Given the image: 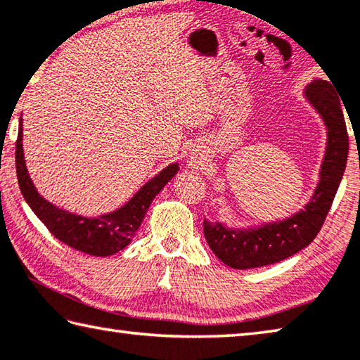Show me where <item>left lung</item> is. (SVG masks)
I'll use <instances>...</instances> for the list:
<instances>
[{"instance_id":"obj_1","label":"left lung","mask_w":360,"mask_h":360,"mask_svg":"<svg viewBox=\"0 0 360 360\" xmlns=\"http://www.w3.org/2000/svg\"><path fill=\"white\" fill-rule=\"evenodd\" d=\"M333 83L312 79L304 91L327 127V150L321 181L311 202L292 218L255 229H231L221 222L203 221L205 238L213 253L233 269H253L274 264L307 247L321 231L343 178L349 138Z\"/></svg>"}]
</instances>
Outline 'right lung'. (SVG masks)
Wrapping results in <instances>:
<instances>
[{
    "instance_id": "1",
    "label": "right lung",
    "mask_w": 360,
    "mask_h": 360,
    "mask_svg": "<svg viewBox=\"0 0 360 360\" xmlns=\"http://www.w3.org/2000/svg\"><path fill=\"white\" fill-rule=\"evenodd\" d=\"M178 163H173L160 171L157 176H153L149 182L141 187L127 205H123L113 213L102 214L99 218H84V216L57 208L39 195L25 167L24 147H22V118L19 122V136L15 142V171L22 195L28 207L33 210V213L56 238L82 253L110 256L127 247L144 221L152 200L178 173Z\"/></svg>"
}]
</instances>
